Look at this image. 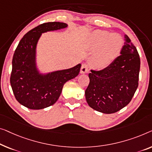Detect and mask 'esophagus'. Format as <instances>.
Returning <instances> with one entry per match:
<instances>
[{
    "instance_id": "esophagus-1",
    "label": "esophagus",
    "mask_w": 152,
    "mask_h": 152,
    "mask_svg": "<svg viewBox=\"0 0 152 152\" xmlns=\"http://www.w3.org/2000/svg\"><path fill=\"white\" fill-rule=\"evenodd\" d=\"M88 72V67L86 64H83L80 69V74H86Z\"/></svg>"
}]
</instances>
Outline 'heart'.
Masks as SVG:
<instances>
[{
  "instance_id": "obj_1",
  "label": "heart",
  "mask_w": 152,
  "mask_h": 152,
  "mask_svg": "<svg viewBox=\"0 0 152 152\" xmlns=\"http://www.w3.org/2000/svg\"><path fill=\"white\" fill-rule=\"evenodd\" d=\"M124 44L123 37L119 34L95 31L86 42V47L94 51L90 59L91 64L96 68H105L118 56Z\"/></svg>"
}]
</instances>
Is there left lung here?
Masks as SVG:
<instances>
[{
  "mask_svg": "<svg viewBox=\"0 0 152 152\" xmlns=\"http://www.w3.org/2000/svg\"><path fill=\"white\" fill-rule=\"evenodd\" d=\"M111 64L102 70H91L85 98L91 108L102 113H116L130 103L139 85V54L128 35Z\"/></svg>",
  "mask_w": 152,
  "mask_h": 152,
  "instance_id": "obj_1",
  "label": "left lung"
}]
</instances>
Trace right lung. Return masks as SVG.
<instances>
[{"instance_id": "obj_1", "label": "right lung", "mask_w": 152, "mask_h": 152, "mask_svg": "<svg viewBox=\"0 0 152 152\" xmlns=\"http://www.w3.org/2000/svg\"><path fill=\"white\" fill-rule=\"evenodd\" d=\"M66 23L47 22L24 35L12 60L10 83L15 99L33 110L43 109L58 100L64 84L78 75L81 64L72 68L41 73L37 65V45L42 33L67 27Z\"/></svg>"}]
</instances>
